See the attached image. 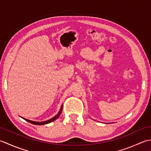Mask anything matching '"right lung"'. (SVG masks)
<instances>
[{"label":"right lung","instance_id":"1","mask_svg":"<svg viewBox=\"0 0 151 151\" xmlns=\"http://www.w3.org/2000/svg\"><path fill=\"white\" fill-rule=\"evenodd\" d=\"M62 109H63V105H62V106H61V108H60V111L58 112V114L56 115V116H54L53 118L50 119H49V120H47V121H43V122H36V121H30V120L27 119H24H24L25 121H28V122H29V123H32V124H33L42 125V124H48V123H51V122L54 121V120H56V119H58V118L59 117V116L60 115L61 113H62Z\"/></svg>","mask_w":151,"mask_h":151}]
</instances>
